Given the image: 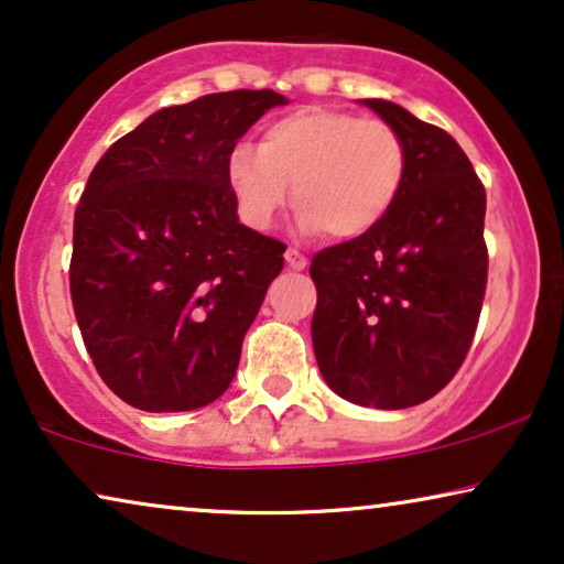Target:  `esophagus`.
<instances>
[{
	"mask_svg": "<svg viewBox=\"0 0 564 564\" xmlns=\"http://www.w3.org/2000/svg\"><path fill=\"white\" fill-rule=\"evenodd\" d=\"M284 261H288V267L295 269V272H300V269L307 267V259L297 249H292V246L288 251H284Z\"/></svg>",
	"mask_w": 564,
	"mask_h": 564,
	"instance_id": "obj_1",
	"label": "esophagus"
}]
</instances>
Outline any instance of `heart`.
Listing matches in <instances>:
<instances>
[{"label":"heart","mask_w":564,"mask_h":564,"mask_svg":"<svg viewBox=\"0 0 564 564\" xmlns=\"http://www.w3.org/2000/svg\"><path fill=\"white\" fill-rule=\"evenodd\" d=\"M405 138L390 122L336 107L269 120L259 145L236 143L226 182L246 226L267 230L292 199L305 234L361 238L388 218L408 180Z\"/></svg>","instance_id":"1"}]
</instances>
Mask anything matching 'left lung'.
Listing matches in <instances>:
<instances>
[{
	"label": "left lung",
	"mask_w": 564,
	"mask_h": 564,
	"mask_svg": "<svg viewBox=\"0 0 564 564\" xmlns=\"http://www.w3.org/2000/svg\"><path fill=\"white\" fill-rule=\"evenodd\" d=\"M367 107L405 138L400 199L372 234L313 257V349L328 388L357 405L426 403L465 361L488 284L485 187L446 130L388 99Z\"/></svg>",
	"instance_id": "left-lung-1"
}]
</instances>
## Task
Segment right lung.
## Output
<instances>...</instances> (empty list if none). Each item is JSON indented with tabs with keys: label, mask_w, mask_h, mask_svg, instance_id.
I'll return each mask as SVG.
<instances>
[{
	"label": "right lung",
	"mask_w": 564,
	"mask_h": 564,
	"mask_svg": "<svg viewBox=\"0 0 564 564\" xmlns=\"http://www.w3.org/2000/svg\"><path fill=\"white\" fill-rule=\"evenodd\" d=\"M288 99L218 91L115 141L74 213V315L99 377L149 413L195 411L234 380L284 246L238 223L226 159Z\"/></svg>",
	"instance_id": "obj_1"
}]
</instances>
